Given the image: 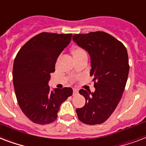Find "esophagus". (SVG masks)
I'll return each instance as SVG.
<instances>
[{
    "instance_id": "esophagus-1",
    "label": "esophagus",
    "mask_w": 146,
    "mask_h": 146,
    "mask_svg": "<svg viewBox=\"0 0 146 146\" xmlns=\"http://www.w3.org/2000/svg\"><path fill=\"white\" fill-rule=\"evenodd\" d=\"M78 93V90L76 88L73 89V95H76Z\"/></svg>"
}]
</instances>
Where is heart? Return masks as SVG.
<instances>
[{"label": "heart", "instance_id": "heart-1", "mask_svg": "<svg viewBox=\"0 0 146 146\" xmlns=\"http://www.w3.org/2000/svg\"><path fill=\"white\" fill-rule=\"evenodd\" d=\"M72 55H73V57H78V56H81V55H87L85 51L81 47H74L72 49Z\"/></svg>", "mask_w": 146, "mask_h": 146}]
</instances>
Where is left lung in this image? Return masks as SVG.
Segmentation results:
<instances>
[{
  "label": "left lung",
  "mask_w": 146,
  "mask_h": 146,
  "mask_svg": "<svg viewBox=\"0 0 146 146\" xmlns=\"http://www.w3.org/2000/svg\"><path fill=\"white\" fill-rule=\"evenodd\" d=\"M73 40L91 56L90 75L94 77L95 91L81 89L85 104L76 109L80 121L95 125L105 122L121 99L128 78L127 50L121 42L105 32L74 34Z\"/></svg>",
  "instance_id": "8db88e82"
}]
</instances>
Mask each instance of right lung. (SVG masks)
<instances>
[{
  "label": "right lung",
  "instance_id": "right-lung-1",
  "mask_svg": "<svg viewBox=\"0 0 146 146\" xmlns=\"http://www.w3.org/2000/svg\"><path fill=\"white\" fill-rule=\"evenodd\" d=\"M72 34L41 33L30 39L17 54L13 81L17 100L23 113L35 123L55 121L59 107L72 95L71 88L48 87L58 55L69 44Z\"/></svg>",
  "mask_w": 146,
  "mask_h": 146
}]
</instances>
